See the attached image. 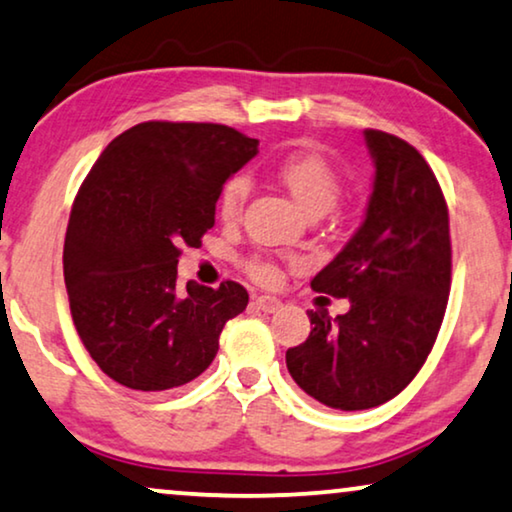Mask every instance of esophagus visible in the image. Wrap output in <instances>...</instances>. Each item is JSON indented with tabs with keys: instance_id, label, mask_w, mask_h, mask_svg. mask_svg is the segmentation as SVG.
<instances>
[{
	"instance_id": "esophagus-1",
	"label": "esophagus",
	"mask_w": 512,
	"mask_h": 512,
	"mask_svg": "<svg viewBox=\"0 0 512 512\" xmlns=\"http://www.w3.org/2000/svg\"><path fill=\"white\" fill-rule=\"evenodd\" d=\"M253 306H257L259 311H264V313H276L280 308V301L276 297H255Z\"/></svg>"
}]
</instances>
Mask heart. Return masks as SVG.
I'll return each mask as SVG.
<instances>
[{"label": "heart", "mask_w": 512, "mask_h": 512, "mask_svg": "<svg viewBox=\"0 0 512 512\" xmlns=\"http://www.w3.org/2000/svg\"><path fill=\"white\" fill-rule=\"evenodd\" d=\"M273 174L313 218L334 208L343 190L341 176L336 174V169L313 150H292V153L283 155L273 167ZM250 190H253V183L246 174H234L227 178L218 194V215L222 222L232 225L241 218ZM246 269L259 283H273L278 278L276 264L264 257H250Z\"/></svg>", "instance_id": "heart-1"}]
</instances>
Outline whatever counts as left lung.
I'll return each mask as SVG.
<instances>
[{
    "label": "left lung",
    "instance_id": "obj_1",
    "mask_svg": "<svg viewBox=\"0 0 512 512\" xmlns=\"http://www.w3.org/2000/svg\"><path fill=\"white\" fill-rule=\"evenodd\" d=\"M376 162L366 218L311 280L315 292L350 299L329 318L311 311V334L285 355L301 390L338 410L397 397L434 348L450 294V218L434 171L399 136L366 129Z\"/></svg>",
    "mask_w": 512,
    "mask_h": 512
}]
</instances>
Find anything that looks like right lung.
<instances>
[{
    "label": "right lung",
    "instance_id": "1",
    "mask_svg": "<svg viewBox=\"0 0 512 512\" xmlns=\"http://www.w3.org/2000/svg\"><path fill=\"white\" fill-rule=\"evenodd\" d=\"M257 139L215 122L150 120L106 146L74 199L64 285L85 350L115 383L174 390L218 355L246 287H178L181 248L215 225L222 185L257 155Z\"/></svg>",
    "mask_w": 512,
    "mask_h": 512
}]
</instances>
